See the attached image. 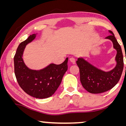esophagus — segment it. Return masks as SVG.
<instances>
[{"instance_id":"esophagus-1","label":"esophagus","mask_w":126,"mask_h":126,"mask_svg":"<svg viewBox=\"0 0 126 126\" xmlns=\"http://www.w3.org/2000/svg\"><path fill=\"white\" fill-rule=\"evenodd\" d=\"M69 60H70V62H71V63H73V64H75V62H76V60H75V59L73 58V57H71V58L69 59Z\"/></svg>"}]
</instances>
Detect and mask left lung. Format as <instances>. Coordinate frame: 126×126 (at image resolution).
I'll return each instance as SVG.
<instances>
[{
  "label": "left lung",
  "instance_id": "left-lung-1",
  "mask_svg": "<svg viewBox=\"0 0 126 126\" xmlns=\"http://www.w3.org/2000/svg\"><path fill=\"white\" fill-rule=\"evenodd\" d=\"M108 32L111 35L105 38L112 41L113 48L117 51L115 58L116 65L114 69L110 71H104L83 57H79L76 61L79 68L82 86L91 94L102 93L112 89L119 81L123 70V56L121 48L113 32L111 31Z\"/></svg>",
  "mask_w": 126,
  "mask_h": 126
}]
</instances>
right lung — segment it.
Wrapping results in <instances>:
<instances>
[{"label":"right lung","instance_id":"right-lung-1","mask_svg":"<svg viewBox=\"0 0 126 126\" xmlns=\"http://www.w3.org/2000/svg\"><path fill=\"white\" fill-rule=\"evenodd\" d=\"M33 34L19 45L14 56L15 74L20 87L27 94L36 98L44 99L54 94L67 70L68 57L60 64L51 63L40 70H33L26 66L23 54L26 46L35 38Z\"/></svg>","mask_w":126,"mask_h":126}]
</instances>
